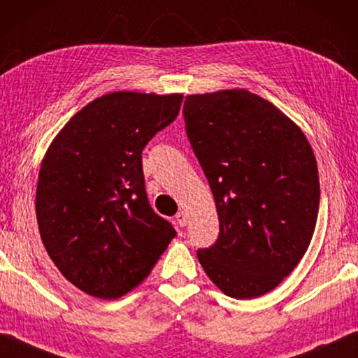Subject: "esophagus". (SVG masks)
<instances>
[{
	"label": "esophagus",
	"instance_id": "obj_1",
	"mask_svg": "<svg viewBox=\"0 0 358 358\" xmlns=\"http://www.w3.org/2000/svg\"><path fill=\"white\" fill-rule=\"evenodd\" d=\"M175 218H177V223L180 227H186V223H188V217H186V213L183 210H180L177 215H175Z\"/></svg>",
	"mask_w": 358,
	"mask_h": 358
}]
</instances>
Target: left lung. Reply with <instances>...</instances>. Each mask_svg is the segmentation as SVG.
Segmentation results:
<instances>
[{
  "mask_svg": "<svg viewBox=\"0 0 358 358\" xmlns=\"http://www.w3.org/2000/svg\"><path fill=\"white\" fill-rule=\"evenodd\" d=\"M183 115L220 222L197 259L227 296H264L296 268L315 230L312 148L289 117L248 90L186 96Z\"/></svg>",
  "mask_w": 358,
  "mask_h": 358,
  "instance_id": "obj_1",
  "label": "left lung"
}]
</instances>
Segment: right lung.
Returning <instances> with one entry per match:
<instances>
[{
    "label": "right lung",
    "instance_id": "obj_1",
    "mask_svg": "<svg viewBox=\"0 0 358 358\" xmlns=\"http://www.w3.org/2000/svg\"><path fill=\"white\" fill-rule=\"evenodd\" d=\"M183 94L115 92L78 110L48 148L36 185L46 252L87 294L136 287L177 236L149 206L141 152L177 119Z\"/></svg>",
    "mask_w": 358,
    "mask_h": 358
}]
</instances>
